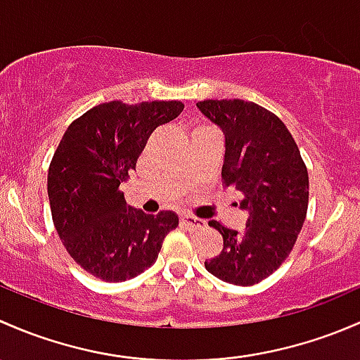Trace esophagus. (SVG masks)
I'll use <instances>...</instances> for the list:
<instances>
[{
  "instance_id": "34e87169",
  "label": "esophagus",
  "mask_w": 360,
  "mask_h": 360,
  "mask_svg": "<svg viewBox=\"0 0 360 360\" xmlns=\"http://www.w3.org/2000/svg\"><path fill=\"white\" fill-rule=\"evenodd\" d=\"M181 224L187 229H202L206 225L205 220L192 217V214H184V217H181Z\"/></svg>"
}]
</instances>
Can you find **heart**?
<instances>
[{
	"label": "heart",
	"mask_w": 360,
	"mask_h": 360,
	"mask_svg": "<svg viewBox=\"0 0 360 360\" xmlns=\"http://www.w3.org/2000/svg\"><path fill=\"white\" fill-rule=\"evenodd\" d=\"M201 129H206V126H201V128H198V129H194V133H195V131H201Z\"/></svg>",
	"instance_id": "obj_1"
}]
</instances>
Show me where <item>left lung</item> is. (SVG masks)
Listing matches in <instances>:
<instances>
[{
	"instance_id": "left-lung-1",
	"label": "left lung",
	"mask_w": 360,
	"mask_h": 360,
	"mask_svg": "<svg viewBox=\"0 0 360 360\" xmlns=\"http://www.w3.org/2000/svg\"><path fill=\"white\" fill-rule=\"evenodd\" d=\"M195 105L224 131L221 179L244 194L240 210L248 213L240 232L210 221L224 237V248L205 266L225 283L253 286L279 269L298 239L309 207V173L276 114L239 98Z\"/></svg>"
}]
</instances>
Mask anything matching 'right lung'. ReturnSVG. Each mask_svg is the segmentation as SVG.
Instances as JSON below:
<instances>
[{"mask_svg": "<svg viewBox=\"0 0 360 360\" xmlns=\"http://www.w3.org/2000/svg\"><path fill=\"white\" fill-rule=\"evenodd\" d=\"M184 103L114 100L77 117L62 136L50 169L51 218L74 262L105 283L140 276L158 260L179 214H147L126 205L120 185L136 168L147 139L169 123Z\"/></svg>", "mask_w": 360, "mask_h": 360, "instance_id": "obj_1", "label": "right lung"}]
</instances>
